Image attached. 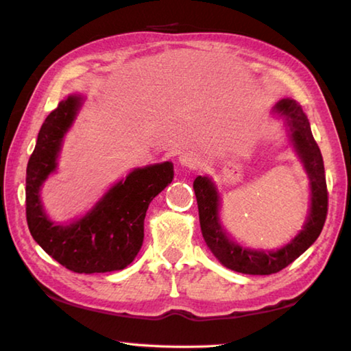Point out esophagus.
<instances>
[{
  "mask_svg": "<svg viewBox=\"0 0 351 351\" xmlns=\"http://www.w3.org/2000/svg\"><path fill=\"white\" fill-rule=\"evenodd\" d=\"M180 162L181 165L187 169H192V170H197L199 169L201 165H203V161H201V158L198 154H195L192 152H187V153H182L180 156Z\"/></svg>",
  "mask_w": 351,
  "mask_h": 351,
  "instance_id": "1",
  "label": "esophagus"
}]
</instances>
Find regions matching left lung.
I'll use <instances>...</instances> for the list:
<instances>
[{
	"label": "left lung",
	"instance_id": "1",
	"mask_svg": "<svg viewBox=\"0 0 351 351\" xmlns=\"http://www.w3.org/2000/svg\"><path fill=\"white\" fill-rule=\"evenodd\" d=\"M272 111L285 119V123L289 128V138L311 181V209L304 229L294 240L278 251H254L240 246L226 235L219 223V195L215 184L207 176H197V180L193 181L201 232L207 247L223 266L241 274L269 276L287 268L317 240L328 212V190H326L322 153L313 138L306 114L293 99H282Z\"/></svg>",
	"mask_w": 351,
	"mask_h": 351
}]
</instances>
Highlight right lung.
Listing matches in <instances>:
<instances>
[{"label":"right lung","mask_w":351,"mask_h":351,"mask_svg":"<svg viewBox=\"0 0 351 351\" xmlns=\"http://www.w3.org/2000/svg\"><path fill=\"white\" fill-rule=\"evenodd\" d=\"M82 106L80 96L62 100L45 119L26 170V219L34 240L46 254L79 274L127 268L144 241V219L152 199L173 180V164L134 169L105 197L68 226L51 221L40 201V187L57 169L63 136Z\"/></svg>","instance_id":"add662e5"}]
</instances>
